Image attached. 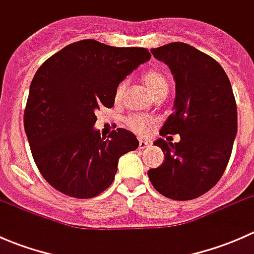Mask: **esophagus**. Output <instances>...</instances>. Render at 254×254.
Wrapping results in <instances>:
<instances>
[{
    "label": "esophagus",
    "instance_id": "34e87169",
    "mask_svg": "<svg viewBox=\"0 0 254 254\" xmlns=\"http://www.w3.org/2000/svg\"><path fill=\"white\" fill-rule=\"evenodd\" d=\"M151 145H152V142L147 141V140H140L139 141L140 148H148V147H151Z\"/></svg>",
    "mask_w": 254,
    "mask_h": 254
}]
</instances>
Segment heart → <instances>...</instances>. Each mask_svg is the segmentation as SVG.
Wrapping results in <instances>:
<instances>
[{
	"label": "heart",
	"mask_w": 254,
	"mask_h": 254,
	"mask_svg": "<svg viewBox=\"0 0 254 254\" xmlns=\"http://www.w3.org/2000/svg\"><path fill=\"white\" fill-rule=\"evenodd\" d=\"M142 79L152 96L158 92H167V79H166L165 75L158 70H153V68L147 70L142 73ZM124 88L125 83L122 82L115 91V99H120ZM127 125L130 130H132L136 134L146 135L156 127V120L151 117H146V115H132L127 119Z\"/></svg>",
	"instance_id": "b5f03b06"
}]
</instances>
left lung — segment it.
Instances as JSON below:
<instances>
[{
	"instance_id": "8db88e82",
	"label": "left lung",
	"mask_w": 254,
	"mask_h": 254,
	"mask_svg": "<svg viewBox=\"0 0 254 254\" xmlns=\"http://www.w3.org/2000/svg\"><path fill=\"white\" fill-rule=\"evenodd\" d=\"M176 81L175 111L161 136L179 134V142L157 139L165 161L147 172L153 188L173 200H191L224 175L237 132V107L231 83L216 60L186 43L151 49Z\"/></svg>"
}]
</instances>
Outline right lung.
Masks as SVG:
<instances>
[{"label": "right lung", "mask_w": 254, "mask_h": 254, "mask_svg": "<svg viewBox=\"0 0 254 254\" xmlns=\"http://www.w3.org/2000/svg\"><path fill=\"white\" fill-rule=\"evenodd\" d=\"M151 59L145 48H117L93 39L67 45L34 75L24 111V130L38 170L65 195L88 199L114 181L120 156L139 146L127 129L108 139L93 129L96 112L114 106L115 91Z\"/></svg>", "instance_id": "obj_1"}]
</instances>
